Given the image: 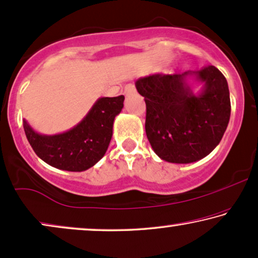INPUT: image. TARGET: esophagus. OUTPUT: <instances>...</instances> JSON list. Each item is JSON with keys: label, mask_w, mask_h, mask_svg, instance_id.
<instances>
[{"label": "esophagus", "mask_w": 258, "mask_h": 258, "mask_svg": "<svg viewBox=\"0 0 258 258\" xmlns=\"http://www.w3.org/2000/svg\"><path fill=\"white\" fill-rule=\"evenodd\" d=\"M136 91L135 89V86L134 84H126V86L124 87V95L125 96H129V95L134 94Z\"/></svg>", "instance_id": "34e87169"}]
</instances>
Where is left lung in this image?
<instances>
[{"label": "left lung", "mask_w": 258, "mask_h": 258, "mask_svg": "<svg viewBox=\"0 0 258 258\" xmlns=\"http://www.w3.org/2000/svg\"><path fill=\"white\" fill-rule=\"evenodd\" d=\"M135 87L147 104V137L163 161L192 163L221 142L231 105L228 82L216 67L174 75L153 74L140 77Z\"/></svg>", "instance_id": "obj_1"}]
</instances>
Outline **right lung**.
Masks as SVG:
<instances>
[{
    "label": "right lung",
    "mask_w": 258,
    "mask_h": 258,
    "mask_svg": "<svg viewBox=\"0 0 258 258\" xmlns=\"http://www.w3.org/2000/svg\"><path fill=\"white\" fill-rule=\"evenodd\" d=\"M124 96L100 97L72 129L55 135L40 134L23 119V128L35 154L51 167L84 171L107 153L115 117L122 111Z\"/></svg>",
    "instance_id": "obj_1"
}]
</instances>
